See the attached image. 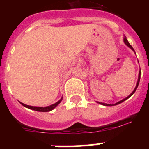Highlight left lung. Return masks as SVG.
<instances>
[{
	"instance_id": "left-lung-1",
	"label": "left lung",
	"mask_w": 149,
	"mask_h": 149,
	"mask_svg": "<svg viewBox=\"0 0 149 149\" xmlns=\"http://www.w3.org/2000/svg\"><path fill=\"white\" fill-rule=\"evenodd\" d=\"M124 42H125V45H127V46H128L129 48H131V49H132L133 51H134V48H133V47L131 45L129 44V42H128V41H127V39H126V37H125L124 38ZM134 52H135V51H134ZM140 74H141V71H139V78H138V81H137V84H136V87H135V89H134V90L132 92V93H131V95H128L127 97V98H125V99H123V100H122V101H119V102H117V103H116L114 105H116V104H120V103H122V102H123L124 101H125L126 99H127V98H130V97H131V95H132L133 94H134V93H135V91L136 90V89H137V87H138V85H139V80H140ZM99 104H102V105H104V106H111V104H104V103H99Z\"/></svg>"
}]
</instances>
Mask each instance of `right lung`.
I'll use <instances>...</instances> for the list:
<instances>
[{
  "label": "right lung",
  "instance_id": "1",
  "mask_svg": "<svg viewBox=\"0 0 149 149\" xmlns=\"http://www.w3.org/2000/svg\"><path fill=\"white\" fill-rule=\"evenodd\" d=\"M62 99H63V98H61V99H60L59 101H57L56 103L54 104L51 105V106L45 107H33V106H29V105H26L23 103H21V104H22L23 106L25 107H27V108H29V109H31V110H36V111L48 112V111H51V110H52L54 108H55V107H56L57 106V105H58L60 102H61Z\"/></svg>",
  "mask_w": 149,
  "mask_h": 149
}]
</instances>
